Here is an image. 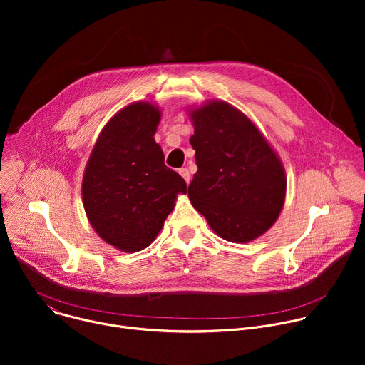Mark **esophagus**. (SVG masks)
I'll return each instance as SVG.
<instances>
[{
  "label": "esophagus",
  "mask_w": 365,
  "mask_h": 365,
  "mask_svg": "<svg viewBox=\"0 0 365 365\" xmlns=\"http://www.w3.org/2000/svg\"><path fill=\"white\" fill-rule=\"evenodd\" d=\"M179 175L185 179V182L189 185L190 183V173H189V170L186 169V168H182L180 170H179Z\"/></svg>",
  "instance_id": "esophagus-1"
}]
</instances>
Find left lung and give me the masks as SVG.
<instances>
[{
    "instance_id": "8db88e82",
    "label": "left lung",
    "mask_w": 365,
    "mask_h": 365,
    "mask_svg": "<svg viewBox=\"0 0 365 365\" xmlns=\"http://www.w3.org/2000/svg\"><path fill=\"white\" fill-rule=\"evenodd\" d=\"M197 172L189 199L212 231L250 242L277 221L286 197V172L263 133L238 108L220 99L189 108Z\"/></svg>"
}]
</instances>
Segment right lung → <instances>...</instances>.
<instances>
[{"label":"right lung","mask_w":365,"mask_h":365,"mask_svg":"<svg viewBox=\"0 0 365 365\" xmlns=\"http://www.w3.org/2000/svg\"><path fill=\"white\" fill-rule=\"evenodd\" d=\"M158 106L137 101L102 128L82 179V200L91 227L114 248L135 252L162 231L179 193L182 176L165 165L154 134Z\"/></svg>","instance_id":"obj_1"}]
</instances>
